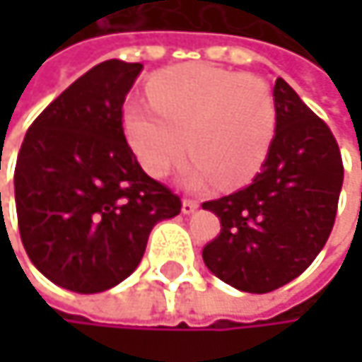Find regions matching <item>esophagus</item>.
<instances>
[{
	"instance_id": "34e87169",
	"label": "esophagus",
	"mask_w": 362,
	"mask_h": 362,
	"mask_svg": "<svg viewBox=\"0 0 362 362\" xmlns=\"http://www.w3.org/2000/svg\"><path fill=\"white\" fill-rule=\"evenodd\" d=\"M197 207H199V201L197 199L184 197V201H182V214H192Z\"/></svg>"
}]
</instances>
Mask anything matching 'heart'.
Listing matches in <instances>:
<instances>
[{"label": "heart", "instance_id": "1", "mask_svg": "<svg viewBox=\"0 0 362 362\" xmlns=\"http://www.w3.org/2000/svg\"><path fill=\"white\" fill-rule=\"evenodd\" d=\"M148 94L153 105H125L123 127L151 176H168L186 146L194 155L184 172L190 186L216 178L222 186H239L266 161L276 103L264 77L188 62L157 73Z\"/></svg>", "mask_w": 362, "mask_h": 362}]
</instances>
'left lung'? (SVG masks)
Returning <instances> with one entry per match:
<instances>
[{
  "label": "left lung",
  "instance_id": "8db88e82",
  "mask_svg": "<svg viewBox=\"0 0 362 362\" xmlns=\"http://www.w3.org/2000/svg\"><path fill=\"white\" fill-rule=\"evenodd\" d=\"M276 132L250 186L203 203L220 235L203 247L224 283L268 293L300 276L327 243L344 182L337 140L285 79L274 81Z\"/></svg>",
  "mask_w": 362,
  "mask_h": 362
}]
</instances>
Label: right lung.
Listing matches in <instances>:
<instances>
[{
	"label": "right lung",
	"instance_id": "right-lung-1",
	"mask_svg": "<svg viewBox=\"0 0 362 362\" xmlns=\"http://www.w3.org/2000/svg\"><path fill=\"white\" fill-rule=\"evenodd\" d=\"M140 62L105 60L31 123L14 170L18 230L52 283L107 291L140 264L148 235L180 197L153 180L123 134V103ZM1 197V194H0Z\"/></svg>",
	"mask_w": 362,
	"mask_h": 362
}]
</instances>
